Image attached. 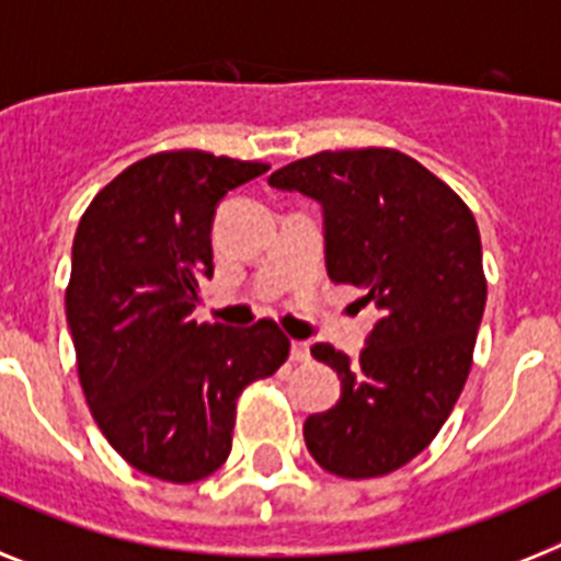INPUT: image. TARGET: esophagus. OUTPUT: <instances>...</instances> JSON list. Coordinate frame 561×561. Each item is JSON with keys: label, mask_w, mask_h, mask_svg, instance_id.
Segmentation results:
<instances>
[{"label": "esophagus", "mask_w": 561, "mask_h": 561, "mask_svg": "<svg viewBox=\"0 0 561 561\" xmlns=\"http://www.w3.org/2000/svg\"><path fill=\"white\" fill-rule=\"evenodd\" d=\"M289 358L291 360H309V344H307V341H291Z\"/></svg>", "instance_id": "obj_1"}]
</instances>
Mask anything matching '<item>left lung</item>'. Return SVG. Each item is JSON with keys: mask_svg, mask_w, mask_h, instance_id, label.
<instances>
[{"mask_svg": "<svg viewBox=\"0 0 561 561\" xmlns=\"http://www.w3.org/2000/svg\"><path fill=\"white\" fill-rule=\"evenodd\" d=\"M270 186L321 206L327 275L378 307L358 360L312 346L341 398L307 419V450L341 479L392 473L465 390L488 300L479 226L450 186L392 148L321 151L277 169Z\"/></svg>", "mask_w": 561, "mask_h": 561, "instance_id": "left-lung-1", "label": "left lung"}]
</instances>
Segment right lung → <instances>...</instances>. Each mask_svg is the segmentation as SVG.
<instances>
[{
  "label": "right lung",
  "mask_w": 561,
  "mask_h": 561,
  "mask_svg": "<svg viewBox=\"0 0 561 561\" xmlns=\"http://www.w3.org/2000/svg\"><path fill=\"white\" fill-rule=\"evenodd\" d=\"M263 171L206 151L151 154L96 194L73 234L65 314L82 392L111 447L154 479L215 473L243 387L289 355L272 321L234 330L192 318L215 275L217 206Z\"/></svg>",
  "instance_id": "1"
}]
</instances>
